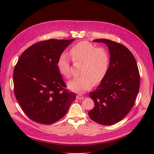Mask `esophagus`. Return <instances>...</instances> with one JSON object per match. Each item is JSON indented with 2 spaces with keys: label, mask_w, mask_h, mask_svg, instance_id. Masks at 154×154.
Wrapping results in <instances>:
<instances>
[{
  "label": "esophagus",
  "mask_w": 154,
  "mask_h": 154,
  "mask_svg": "<svg viewBox=\"0 0 154 154\" xmlns=\"http://www.w3.org/2000/svg\"><path fill=\"white\" fill-rule=\"evenodd\" d=\"M76 98L78 100H83V98H84V96H83V95L80 94H78L77 96H76Z\"/></svg>",
  "instance_id": "obj_1"
}]
</instances>
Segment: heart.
I'll list each match as a JSON object with an SVG mask.
<instances>
[{"instance_id": "1", "label": "heart", "mask_w": 154, "mask_h": 154, "mask_svg": "<svg viewBox=\"0 0 154 154\" xmlns=\"http://www.w3.org/2000/svg\"><path fill=\"white\" fill-rule=\"evenodd\" d=\"M69 55L74 62L82 63V76L68 82L69 89L83 92L100 83L108 72L110 58L108 51L103 48H96L88 41H82L69 50ZM57 67L60 74L65 78L71 76L70 61L66 53H62L57 60Z\"/></svg>"}]
</instances>
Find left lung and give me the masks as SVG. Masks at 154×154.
<instances>
[{
	"label": "left lung",
	"instance_id": "1",
	"mask_svg": "<svg viewBox=\"0 0 154 154\" xmlns=\"http://www.w3.org/2000/svg\"><path fill=\"white\" fill-rule=\"evenodd\" d=\"M109 48L110 64L108 72L89 96L94 107L88 112L94 122L112 125L123 119L133 107L139 90L140 76L132 53L122 44L108 39H96Z\"/></svg>",
	"mask_w": 154,
	"mask_h": 154
}]
</instances>
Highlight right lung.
Segmentation results:
<instances>
[{
	"instance_id": "obj_1",
	"label": "right lung",
	"mask_w": 154,
	"mask_h": 154,
	"mask_svg": "<svg viewBox=\"0 0 154 154\" xmlns=\"http://www.w3.org/2000/svg\"><path fill=\"white\" fill-rule=\"evenodd\" d=\"M74 39H50L30 46L14 68L16 99L34 122L51 125L66 114L76 94L69 92L57 67V60Z\"/></svg>"
}]
</instances>
